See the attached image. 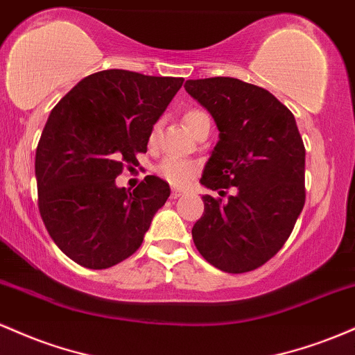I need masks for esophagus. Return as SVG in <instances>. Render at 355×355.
Returning <instances> with one entry per match:
<instances>
[{"mask_svg":"<svg viewBox=\"0 0 355 355\" xmlns=\"http://www.w3.org/2000/svg\"><path fill=\"white\" fill-rule=\"evenodd\" d=\"M182 194H184V191H181V189H173V191H171V198H173V199L181 198Z\"/></svg>","mask_w":355,"mask_h":355,"instance_id":"34e87169","label":"esophagus"}]
</instances>
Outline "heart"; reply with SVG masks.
<instances>
[{
  "label": "heart",
  "instance_id": "obj_1",
  "mask_svg": "<svg viewBox=\"0 0 355 355\" xmlns=\"http://www.w3.org/2000/svg\"><path fill=\"white\" fill-rule=\"evenodd\" d=\"M202 119H209L208 115L201 110H189L188 114L184 115V124L191 130V127L198 124ZM159 134V124L153 127L149 135V141H156ZM198 173V164H194L193 161H188V159H179V157H166L161 164L157 166V174L161 178H164L169 184L174 186H184L196 176Z\"/></svg>",
  "mask_w": 355,
  "mask_h": 355
}]
</instances>
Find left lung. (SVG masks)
<instances>
[{
	"label": "left lung",
	"instance_id": "left-lung-1",
	"mask_svg": "<svg viewBox=\"0 0 355 355\" xmlns=\"http://www.w3.org/2000/svg\"><path fill=\"white\" fill-rule=\"evenodd\" d=\"M220 139L201 184L234 188L228 201L202 196L193 240L208 263L228 273L258 268L288 240L305 205V147L293 114L268 90L231 77L188 80Z\"/></svg>",
	"mask_w": 355,
	"mask_h": 355
}]
</instances>
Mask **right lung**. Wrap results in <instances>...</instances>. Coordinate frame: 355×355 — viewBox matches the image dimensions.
<instances>
[{
  "mask_svg": "<svg viewBox=\"0 0 355 355\" xmlns=\"http://www.w3.org/2000/svg\"><path fill=\"white\" fill-rule=\"evenodd\" d=\"M184 78L102 70L82 78L50 112L35 157L38 208L51 240L75 263L109 268L129 258L171 189L146 176L115 184L124 162L147 153L150 130Z\"/></svg>",
  "mask_w": 355,
  "mask_h": 355,
  "instance_id": "1",
  "label": "right lung"
}]
</instances>
